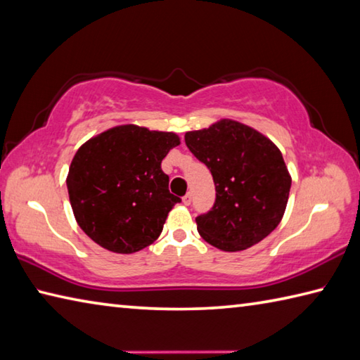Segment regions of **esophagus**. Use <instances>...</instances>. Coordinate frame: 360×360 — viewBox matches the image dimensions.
Returning a JSON list of instances; mask_svg holds the SVG:
<instances>
[{"label": "esophagus", "mask_w": 360, "mask_h": 360, "mask_svg": "<svg viewBox=\"0 0 360 360\" xmlns=\"http://www.w3.org/2000/svg\"><path fill=\"white\" fill-rule=\"evenodd\" d=\"M191 200H193V194L191 193H186L185 195H183V203H185V205H189V203H191Z\"/></svg>", "instance_id": "obj_1"}]
</instances>
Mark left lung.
<instances>
[{
    "mask_svg": "<svg viewBox=\"0 0 360 360\" xmlns=\"http://www.w3.org/2000/svg\"><path fill=\"white\" fill-rule=\"evenodd\" d=\"M186 147L213 175L216 199L195 218L207 243L227 252L260 243L279 226L291 179L282 153L254 128L224 119L188 131Z\"/></svg>",
    "mask_w": 360,
    "mask_h": 360,
    "instance_id": "8db88e82",
    "label": "left lung"
}]
</instances>
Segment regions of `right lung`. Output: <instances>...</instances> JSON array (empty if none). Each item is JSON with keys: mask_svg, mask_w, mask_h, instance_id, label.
I'll use <instances>...</instances> for the list:
<instances>
[{"mask_svg": "<svg viewBox=\"0 0 360 360\" xmlns=\"http://www.w3.org/2000/svg\"><path fill=\"white\" fill-rule=\"evenodd\" d=\"M179 144L175 133L122 125L81 146L67 189L84 233L117 254L150 246L167 213L181 202L169 191V177L161 169V161Z\"/></svg>", "mask_w": 360, "mask_h": 360, "instance_id": "add662e5", "label": "right lung"}]
</instances>
